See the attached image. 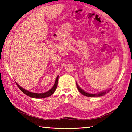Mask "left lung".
<instances>
[{"label":"left lung","instance_id":"8db88e82","mask_svg":"<svg viewBox=\"0 0 132 132\" xmlns=\"http://www.w3.org/2000/svg\"><path fill=\"white\" fill-rule=\"evenodd\" d=\"M76 86H77V89H78V90L79 91L80 93H81L82 95H85L86 96H88V97H99V96H103V95H105V94H106V93L109 92V91L111 89H110V90H108L106 91H104V92H101V93H100L97 94H90V93L85 92V91H84L83 90H82L80 88V87H79V86L77 85V83H76Z\"/></svg>","mask_w":132,"mask_h":132}]
</instances>
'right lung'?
<instances>
[{"instance_id":"right-lung-1","label":"right lung","mask_w":132,"mask_h":132,"mask_svg":"<svg viewBox=\"0 0 132 132\" xmlns=\"http://www.w3.org/2000/svg\"><path fill=\"white\" fill-rule=\"evenodd\" d=\"M58 80H59V76H57L53 86L49 91H48V92L44 93H35L30 92H29V91L26 90L23 88H22V87L20 86L18 84H17V83H16V85H17L18 87H19V89L27 96L33 97V98L41 99V98H45V97H49L51 95H52L57 89V84H58Z\"/></svg>"}]
</instances>
